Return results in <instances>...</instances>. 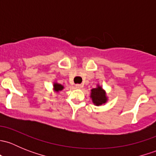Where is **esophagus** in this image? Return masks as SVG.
<instances>
[{"label": "esophagus", "mask_w": 156, "mask_h": 156, "mask_svg": "<svg viewBox=\"0 0 156 156\" xmlns=\"http://www.w3.org/2000/svg\"><path fill=\"white\" fill-rule=\"evenodd\" d=\"M82 87H83L82 84H76V85H75V87L78 88V89H81Z\"/></svg>", "instance_id": "esophagus-1"}]
</instances>
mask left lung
Segmentation results:
<instances>
[{
    "instance_id": "8db88e82",
    "label": "left lung",
    "mask_w": 156,
    "mask_h": 156,
    "mask_svg": "<svg viewBox=\"0 0 156 156\" xmlns=\"http://www.w3.org/2000/svg\"><path fill=\"white\" fill-rule=\"evenodd\" d=\"M96 88H93L90 92V98L92 100L93 103L96 106H99L106 103L108 100V97L106 96V93L105 90L103 89L101 86L97 84Z\"/></svg>"
}]
</instances>
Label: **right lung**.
I'll return each instance as SVG.
<instances>
[{"instance_id": "right-lung-1", "label": "right lung", "mask_w": 156, "mask_h": 156, "mask_svg": "<svg viewBox=\"0 0 156 156\" xmlns=\"http://www.w3.org/2000/svg\"><path fill=\"white\" fill-rule=\"evenodd\" d=\"M64 89V86L57 82L53 83V91L55 93H59V91L62 90Z\"/></svg>"}]
</instances>
